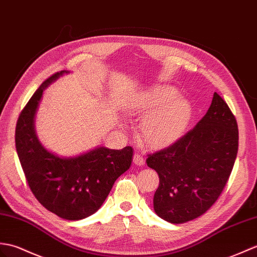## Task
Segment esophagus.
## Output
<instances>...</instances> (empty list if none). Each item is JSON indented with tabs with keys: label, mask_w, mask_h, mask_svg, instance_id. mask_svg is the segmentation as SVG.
<instances>
[{
	"label": "esophagus",
	"mask_w": 257,
	"mask_h": 257,
	"mask_svg": "<svg viewBox=\"0 0 257 257\" xmlns=\"http://www.w3.org/2000/svg\"><path fill=\"white\" fill-rule=\"evenodd\" d=\"M134 163L136 165H142L143 163H145V159H143V157L141 156V154L136 153L135 156H134Z\"/></svg>",
	"instance_id": "obj_1"
}]
</instances>
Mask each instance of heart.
Returning <instances> with one entry per match:
<instances>
[{"mask_svg":"<svg viewBox=\"0 0 257 257\" xmlns=\"http://www.w3.org/2000/svg\"><path fill=\"white\" fill-rule=\"evenodd\" d=\"M139 111L148 115L141 127V138L154 149L175 143L186 131L193 116L188 100L180 97L174 87H152L139 104Z\"/></svg>","mask_w":257,"mask_h":257,"instance_id":"obj_1","label":"heart"}]
</instances>
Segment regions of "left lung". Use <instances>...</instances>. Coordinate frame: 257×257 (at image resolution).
Segmentation results:
<instances>
[{
	"mask_svg": "<svg viewBox=\"0 0 257 257\" xmlns=\"http://www.w3.org/2000/svg\"><path fill=\"white\" fill-rule=\"evenodd\" d=\"M238 148L234 115L214 93L207 114L170 147L148 154L147 164L159 174L154 211L171 223H184L205 213L223 192Z\"/></svg>",
	"mask_w": 257,
	"mask_h": 257,
	"instance_id": "1",
	"label": "left lung"
}]
</instances>
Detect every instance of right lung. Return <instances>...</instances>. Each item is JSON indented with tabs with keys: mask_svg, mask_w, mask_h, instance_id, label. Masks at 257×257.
<instances>
[{
	"mask_svg": "<svg viewBox=\"0 0 257 257\" xmlns=\"http://www.w3.org/2000/svg\"><path fill=\"white\" fill-rule=\"evenodd\" d=\"M65 71L51 75L28 100L17 119L15 145L32 193L47 210L65 220H80L99 209L115 181L133 161V148L104 147L76 158H59L41 146L34 117L44 89Z\"/></svg>",
	"mask_w": 257,
	"mask_h": 257,
	"instance_id": "right-lung-1",
	"label": "right lung"
}]
</instances>
